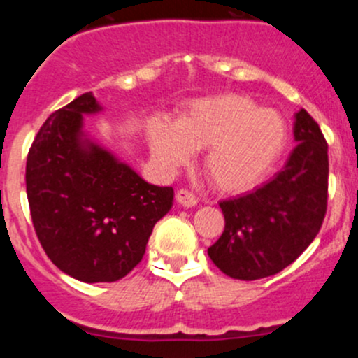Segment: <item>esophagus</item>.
Returning a JSON list of instances; mask_svg holds the SVG:
<instances>
[{"label": "esophagus", "instance_id": "obj_1", "mask_svg": "<svg viewBox=\"0 0 358 358\" xmlns=\"http://www.w3.org/2000/svg\"><path fill=\"white\" fill-rule=\"evenodd\" d=\"M176 201L182 206H185V208H192V206L197 204V197L189 189H180L176 192Z\"/></svg>", "mask_w": 358, "mask_h": 358}]
</instances>
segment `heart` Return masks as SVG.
<instances>
[{
    "mask_svg": "<svg viewBox=\"0 0 358 358\" xmlns=\"http://www.w3.org/2000/svg\"><path fill=\"white\" fill-rule=\"evenodd\" d=\"M286 119L273 109H262L246 95L196 100L176 121L152 122V152L168 168L189 161L190 150L206 149L209 182L222 192H246L262 182L287 145Z\"/></svg>",
    "mask_w": 358,
    "mask_h": 358,
    "instance_id": "b5f03b06",
    "label": "heart"
}]
</instances>
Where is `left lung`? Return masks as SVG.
<instances>
[{"label": "left lung", "mask_w": 358, "mask_h": 358, "mask_svg": "<svg viewBox=\"0 0 358 358\" xmlns=\"http://www.w3.org/2000/svg\"><path fill=\"white\" fill-rule=\"evenodd\" d=\"M294 140L298 145L275 178L246 196L220 202L225 229L208 255L232 279L275 275L322 227L329 197L327 142L305 109L296 112Z\"/></svg>", "instance_id": "left-lung-1"}]
</instances>
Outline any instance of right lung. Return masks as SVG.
I'll list each match as a JSON object with an SVG mask.
<instances>
[{
  "label": "right lung",
  "mask_w": 358,
  "mask_h": 358,
  "mask_svg": "<svg viewBox=\"0 0 358 358\" xmlns=\"http://www.w3.org/2000/svg\"><path fill=\"white\" fill-rule=\"evenodd\" d=\"M99 109L95 96L83 93L50 114L25 166L39 244L53 265L88 284L128 275L173 204L171 187L150 185L95 143L83 145V114Z\"/></svg>",
  "instance_id": "add662e5"
}]
</instances>
